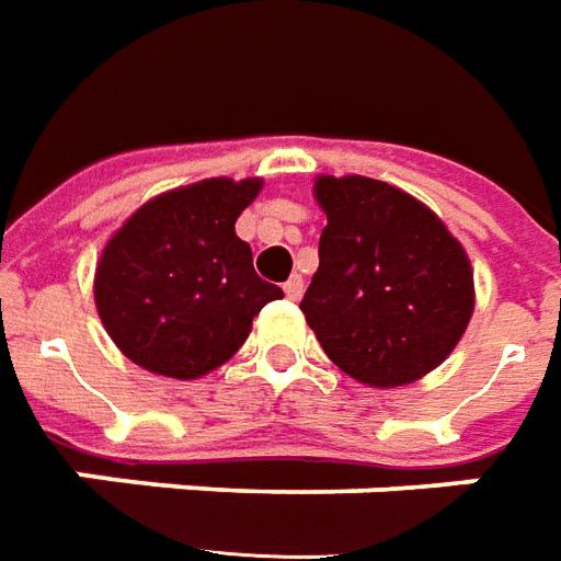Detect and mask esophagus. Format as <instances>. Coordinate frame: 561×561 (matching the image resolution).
I'll return each instance as SVG.
<instances>
[{
    "label": "esophagus",
    "instance_id": "esophagus-1",
    "mask_svg": "<svg viewBox=\"0 0 561 561\" xmlns=\"http://www.w3.org/2000/svg\"><path fill=\"white\" fill-rule=\"evenodd\" d=\"M282 288H285V297H288V300H300V297H304V279H300V276H291Z\"/></svg>",
    "mask_w": 561,
    "mask_h": 561
}]
</instances>
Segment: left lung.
Instances as JSON below:
<instances>
[{
    "mask_svg": "<svg viewBox=\"0 0 561 561\" xmlns=\"http://www.w3.org/2000/svg\"><path fill=\"white\" fill-rule=\"evenodd\" d=\"M328 215L300 309L331 362L374 389L410 386L456 348L473 312L461 242L425 203L367 175H319Z\"/></svg>",
    "mask_w": 561,
    "mask_h": 561,
    "instance_id": "obj_1",
    "label": "left lung"
}]
</instances>
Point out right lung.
I'll return each mask as SVG.
<instances>
[{"label":"right lung","instance_id":"obj_1","mask_svg":"<svg viewBox=\"0 0 561 561\" xmlns=\"http://www.w3.org/2000/svg\"><path fill=\"white\" fill-rule=\"evenodd\" d=\"M261 179H203L148 199L105 242L96 312L115 346L145 370L199 379L237 355L252 319L279 300L252 264L237 218Z\"/></svg>","mask_w":561,"mask_h":561}]
</instances>
